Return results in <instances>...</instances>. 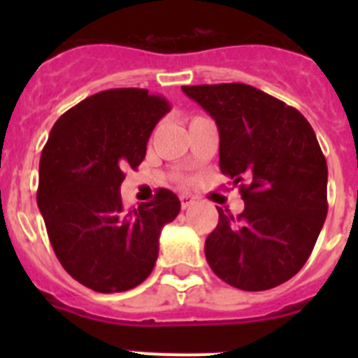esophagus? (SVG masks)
I'll return each instance as SVG.
<instances>
[{"instance_id":"esophagus-1","label":"esophagus","mask_w":358,"mask_h":358,"mask_svg":"<svg viewBox=\"0 0 358 358\" xmlns=\"http://www.w3.org/2000/svg\"><path fill=\"white\" fill-rule=\"evenodd\" d=\"M179 199H181V206H182V210H186V208H189V204H192V202H194V197H192V195H188V194L179 195Z\"/></svg>"}]
</instances>
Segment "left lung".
I'll list each match as a JSON object with an SVG mask.
<instances>
[{"label": "left lung", "instance_id": "left-lung-1", "mask_svg": "<svg viewBox=\"0 0 358 358\" xmlns=\"http://www.w3.org/2000/svg\"><path fill=\"white\" fill-rule=\"evenodd\" d=\"M215 120L220 172L240 185L238 217L218 210L204 245L211 271L258 292L301 271L328 213V166L305 116L248 84L182 85Z\"/></svg>", "mask_w": 358, "mask_h": 358}]
</instances>
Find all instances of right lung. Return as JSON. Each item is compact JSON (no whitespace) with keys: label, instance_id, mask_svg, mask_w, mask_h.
<instances>
[{"label":"right lung","instance_id":"right-lung-1","mask_svg":"<svg viewBox=\"0 0 358 358\" xmlns=\"http://www.w3.org/2000/svg\"><path fill=\"white\" fill-rule=\"evenodd\" d=\"M170 110L147 90H107L57 120L41 154L37 204L66 273L94 292H123L156 265L164 224L181 211L170 189L134 210L123 208L125 170L147 154V141Z\"/></svg>","mask_w":358,"mask_h":358}]
</instances>
